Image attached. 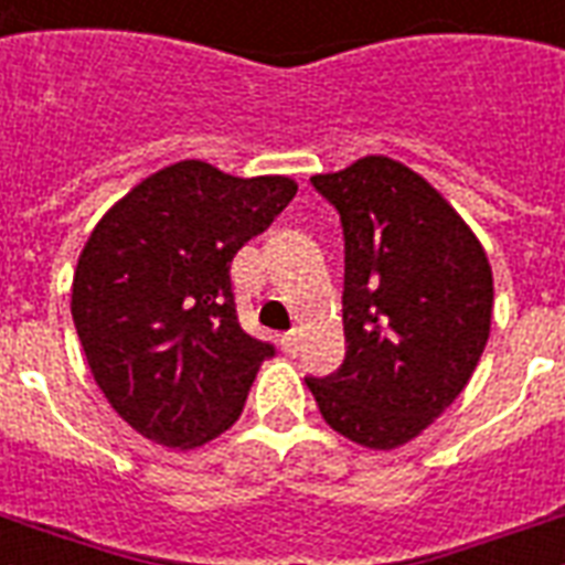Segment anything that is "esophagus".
Instances as JSON below:
<instances>
[{
  "instance_id": "esophagus-1",
  "label": "esophagus",
  "mask_w": 565,
  "mask_h": 565,
  "mask_svg": "<svg viewBox=\"0 0 565 565\" xmlns=\"http://www.w3.org/2000/svg\"><path fill=\"white\" fill-rule=\"evenodd\" d=\"M281 350L284 353H290V356H296V350H299V332H284Z\"/></svg>"
}]
</instances>
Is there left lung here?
<instances>
[{"instance_id":"1","label":"left lung","mask_w":565,"mask_h":565,"mask_svg":"<svg viewBox=\"0 0 565 565\" xmlns=\"http://www.w3.org/2000/svg\"><path fill=\"white\" fill-rule=\"evenodd\" d=\"M311 185L344 227L347 356L305 383L347 440L395 449L473 377L491 332V266L461 215L392 158L367 154Z\"/></svg>"}]
</instances>
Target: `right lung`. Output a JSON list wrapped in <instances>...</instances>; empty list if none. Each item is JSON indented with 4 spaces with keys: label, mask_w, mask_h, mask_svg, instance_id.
<instances>
[{
    "label": "right lung",
    "mask_w": 565,
    "mask_h": 565,
    "mask_svg": "<svg viewBox=\"0 0 565 565\" xmlns=\"http://www.w3.org/2000/svg\"><path fill=\"white\" fill-rule=\"evenodd\" d=\"M294 198L287 177L179 161L92 230L71 317L92 377L134 431L194 449L239 419L275 344L239 326L230 266Z\"/></svg>",
    "instance_id": "right-lung-1"
}]
</instances>
